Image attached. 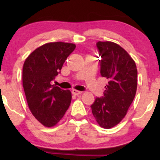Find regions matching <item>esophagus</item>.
<instances>
[{"mask_svg": "<svg viewBox=\"0 0 160 160\" xmlns=\"http://www.w3.org/2000/svg\"><path fill=\"white\" fill-rule=\"evenodd\" d=\"M72 94L74 95H79L82 94V92L77 90V89H73V90H72Z\"/></svg>", "mask_w": 160, "mask_h": 160, "instance_id": "34e87169", "label": "esophagus"}]
</instances>
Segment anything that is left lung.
I'll use <instances>...</instances> for the list:
<instances>
[{"label": "left lung", "mask_w": 160, "mask_h": 160, "mask_svg": "<svg viewBox=\"0 0 160 160\" xmlns=\"http://www.w3.org/2000/svg\"><path fill=\"white\" fill-rule=\"evenodd\" d=\"M101 75L108 80L102 98H96L92 112L101 127L111 128L126 117L137 90L138 71L133 58L117 43L98 41Z\"/></svg>", "instance_id": "obj_1"}]
</instances>
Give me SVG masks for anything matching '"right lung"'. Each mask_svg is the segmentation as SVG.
Returning a JSON list of instances; mask_svg holds the SVG:
<instances>
[{"label":"right lung","instance_id":"add662e5","mask_svg":"<svg viewBox=\"0 0 160 160\" xmlns=\"http://www.w3.org/2000/svg\"><path fill=\"white\" fill-rule=\"evenodd\" d=\"M75 47L74 43L65 42L45 43L24 62L22 86L28 105L36 120L46 127L56 126L71 104V91L62 90L50 82Z\"/></svg>","mask_w":160,"mask_h":160}]
</instances>
